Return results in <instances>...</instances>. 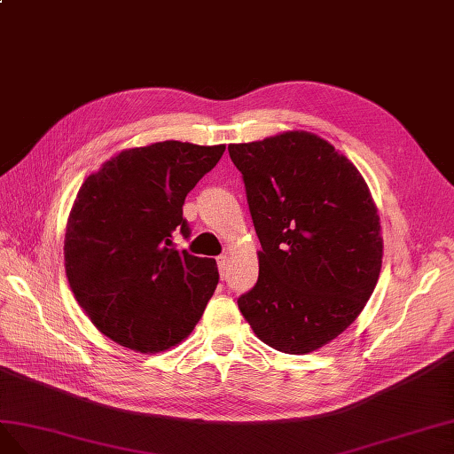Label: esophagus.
I'll list each match as a JSON object with an SVG mask.
<instances>
[{
    "instance_id": "esophagus-1",
    "label": "esophagus",
    "mask_w": 454,
    "mask_h": 454,
    "mask_svg": "<svg viewBox=\"0 0 454 454\" xmlns=\"http://www.w3.org/2000/svg\"><path fill=\"white\" fill-rule=\"evenodd\" d=\"M228 262H230V258H228L226 254H220V256L216 258V264H218V270H220V276H223V278H224V274H226Z\"/></svg>"
}]
</instances>
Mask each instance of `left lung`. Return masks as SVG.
<instances>
[{"label":"left lung","mask_w":454,"mask_h":454,"mask_svg":"<svg viewBox=\"0 0 454 454\" xmlns=\"http://www.w3.org/2000/svg\"><path fill=\"white\" fill-rule=\"evenodd\" d=\"M256 236L258 281L238 306L254 334L309 354L365 308L382 268L380 218L344 153L308 131L230 145Z\"/></svg>","instance_id":"obj_1"}]
</instances>
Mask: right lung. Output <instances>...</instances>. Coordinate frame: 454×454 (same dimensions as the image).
<instances>
[{
    "instance_id": "right-lung-1",
    "label": "right lung",
    "mask_w": 454,
    "mask_h": 454,
    "mask_svg": "<svg viewBox=\"0 0 454 454\" xmlns=\"http://www.w3.org/2000/svg\"><path fill=\"white\" fill-rule=\"evenodd\" d=\"M224 150L180 140L129 148L77 192L64 236L67 278L93 325L120 346L163 352L201 319L216 262L178 251L173 239L190 236L184 200Z\"/></svg>"
}]
</instances>
